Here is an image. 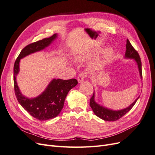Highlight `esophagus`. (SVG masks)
I'll return each instance as SVG.
<instances>
[{"mask_svg": "<svg viewBox=\"0 0 155 155\" xmlns=\"http://www.w3.org/2000/svg\"><path fill=\"white\" fill-rule=\"evenodd\" d=\"M87 77V75L85 73H80L78 76V80L79 83H81L83 81H84V79Z\"/></svg>", "mask_w": 155, "mask_h": 155, "instance_id": "obj_1", "label": "esophagus"}]
</instances>
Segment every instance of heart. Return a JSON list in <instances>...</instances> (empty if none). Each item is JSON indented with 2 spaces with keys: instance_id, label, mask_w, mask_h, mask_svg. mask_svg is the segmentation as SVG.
<instances>
[{
  "instance_id": "obj_1",
  "label": "heart",
  "mask_w": 155,
  "mask_h": 155,
  "mask_svg": "<svg viewBox=\"0 0 155 155\" xmlns=\"http://www.w3.org/2000/svg\"><path fill=\"white\" fill-rule=\"evenodd\" d=\"M110 53H111L110 50H108L107 54L108 55H109L110 54ZM76 58L78 61H83V60H84V59H85V58H84L83 55H77V56H76Z\"/></svg>"
}]
</instances>
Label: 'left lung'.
Segmentation results:
<instances>
[{
	"label": "left lung",
	"mask_w": 155,
	"mask_h": 155,
	"mask_svg": "<svg viewBox=\"0 0 155 155\" xmlns=\"http://www.w3.org/2000/svg\"><path fill=\"white\" fill-rule=\"evenodd\" d=\"M125 58L127 59H133L137 63L138 68L139 70L140 76L141 79H142V62L140 60V55L138 53V51L136 50L133 46L131 45L129 41L127 40V44H126V51ZM95 92H94L93 95L91 98L90 101V106L92 108V109L97 117H99L101 119L104 120L105 121H114L119 120L121 117L124 116L126 113L132 109L133 107L136 104V102L138 100L139 97L132 104L130 105L129 107L124 109H121L119 110H114L112 109H108L107 107H103L100 104H97L94 100L95 96Z\"/></svg>",
	"instance_id": "1"
}]
</instances>
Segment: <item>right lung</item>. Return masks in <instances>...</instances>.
<instances>
[{
    "label": "right lung",
    "instance_id": "add662e5",
    "mask_svg": "<svg viewBox=\"0 0 155 155\" xmlns=\"http://www.w3.org/2000/svg\"><path fill=\"white\" fill-rule=\"evenodd\" d=\"M55 34L48 38H45L27 45L23 48L17 58L13 67L14 90L18 103L34 118L41 120L52 119L58 116L63 108L64 102L68 92L78 84L76 79L67 80L54 79L49 83L43 92L36 97L29 98L22 94L17 85L16 77L19 72L20 60L31 54L39 51L48 46L57 38Z\"/></svg>",
    "mask_w": 155,
    "mask_h": 155
}]
</instances>
